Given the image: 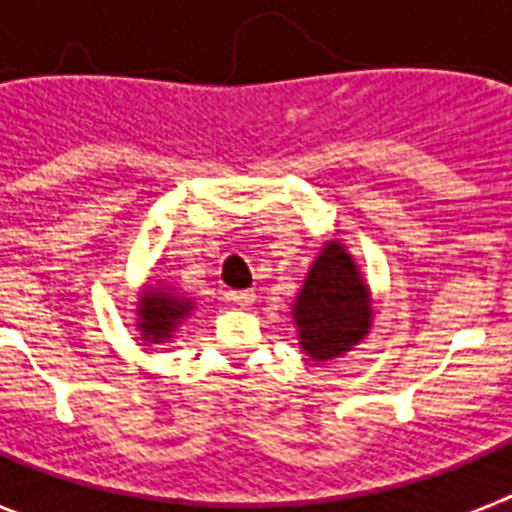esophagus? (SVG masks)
<instances>
[{"label": "esophagus", "instance_id": "34e87169", "mask_svg": "<svg viewBox=\"0 0 512 512\" xmlns=\"http://www.w3.org/2000/svg\"><path fill=\"white\" fill-rule=\"evenodd\" d=\"M255 292L252 289H239V292H228V300L233 305H239V308H249V305L255 303Z\"/></svg>", "mask_w": 512, "mask_h": 512}]
</instances>
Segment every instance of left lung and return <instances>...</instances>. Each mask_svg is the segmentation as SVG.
I'll use <instances>...</instances> for the list:
<instances>
[{
    "instance_id": "left-lung-1",
    "label": "left lung",
    "mask_w": 512,
    "mask_h": 512,
    "mask_svg": "<svg viewBox=\"0 0 512 512\" xmlns=\"http://www.w3.org/2000/svg\"><path fill=\"white\" fill-rule=\"evenodd\" d=\"M300 348L313 361H329L353 350L372 327V295L358 265L340 241H327L292 308Z\"/></svg>"
}]
</instances>
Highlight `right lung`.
<instances>
[{
    "mask_svg": "<svg viewBox=\"0 0 512 512\" xmlns=\"http://www.w3.org/2000/svg\"><path fill=\"white\" fill-rule=\"evenodd\" d=\"M193 303L188 297H180L170 289L148 287L138 300V329L140 340L167 342L175 335L177 324L188 319Z\"/></svg>",
    "mask_w": 512,
    "mask_h": 512,
    "instance_id": "1",
    "label": "right lung"
}]
</instances>
